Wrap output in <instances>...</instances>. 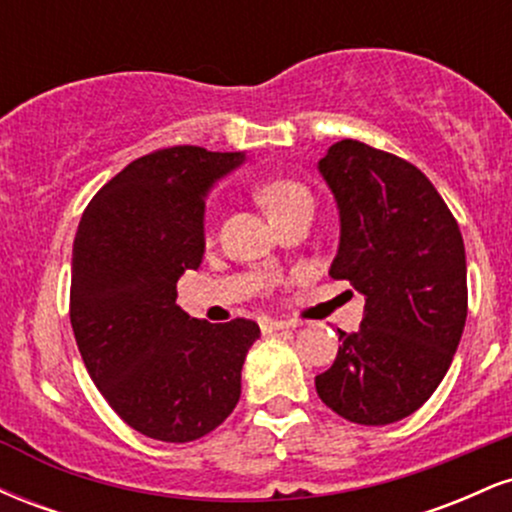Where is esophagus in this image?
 <instances>
[{
  "label": "esophagus",
  "instance_id": "1",
  "mask_svg": "<svg viewBox=\"0 0 512 512\" xmlns=\"http://www.w3.org/2000/svg\"><path fill=\"white\" fill-rule=\"evenodd\" d=\"M286 327H296V322H291V320H274V317H262V320H260V330L264 334L286 330Z\"/></svg>",
  "mask_w": 512,
  "mask_h": 512
}]
</instances>
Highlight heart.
I'll return each instance as SVG.
<instances>
[{"instance_id":"b5f03b06","label":"heart","mask_w":512,"mask_h":512,"mask_svg":"<svg viewBox=\"0 0 512 512\" xmlns=\"http://www.w3.org/2000/svg\"><path fill=\"white\" fill-rule=\"evenodd\" d=\"M257 199L274 223L305 204H313L308 187L291 178H272L257 187Z\"/></svg>"}]
</instances>
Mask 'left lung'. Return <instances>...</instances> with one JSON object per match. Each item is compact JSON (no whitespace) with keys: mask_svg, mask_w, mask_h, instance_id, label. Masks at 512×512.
Instances as JSON below:
<instances>
[{"mask_svg":"<svg viewBox=\"0 0 512 512\" xmlns=\"http://www.w3.org/2000/svg\"><path fill=\"white\" fill-rule=\"evenodd\" d=\"M337 199L332 279L366 296L361 327L339 332L332 368L315 378L346 421L395 424L448 373L467 320L460 226L431 180L409 161L342 139L317 163Z\"/></svg>","mask_w":512,"mask_h":512,"instance_id":"obj_1","label":"left lung"}]
</instances>
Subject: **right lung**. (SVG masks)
<instances>
[{
  "instance_id": "add662e5",
  "label": "right lung",
  "mask_w": 512,
  "mask_h": 512,
  "mask_svg": "<svg viewBox=\"0 0 512 512\" xmlns=\"http://www.w3.org/2000/svg\"><path fill=\"white\" fill-rule=\"evenodd\" d=\"M243 161L202 146L137 158L88 202L74 238L69 317L88 375L127 426L163 443L228 419L260 337L245 317L211 325L175 303L204 255V197Z\"/></svg>"
}]
</instances>
